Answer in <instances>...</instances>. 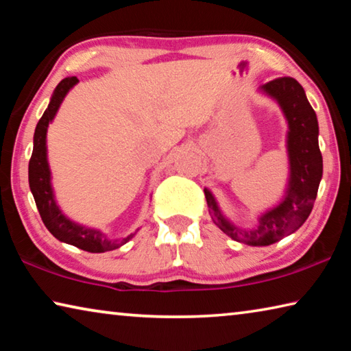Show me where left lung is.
<instances>
[{
	"label": "left lung",
	"mask_w": 351,
	"mask_h": 351,
	"mask_svg": "<svg viewBox=\"0 0 351 351\" xmlns=\"http://www.w3.org/2000/svg\"><path fill=\"white\" fill-rule=\"evenodd\" d=\"M261 90L277 100L289 125L288 154L291 175L287 197L274 209L260 217L258 228L245 230L235 228L221 215L213 195L204 189L213 223L232 240L249 246H268L295 232L310 217L317 197L319 182L322 180L317 117L308 102L304 88L293 77H278L261 86Z\"/></svg>",
	"instance_id": "obj_1"
}]
</instances>
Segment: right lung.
Here are the masks:
<instances>
[{"label":"right lung","mask_w":351,"mask_h":351,"mask_svg":"<svg viewBox=\"0 0 351 351\" xmlns=\"http://www.w3.org/2000/svg\"><path fill=\"white\" fill-rule=\"evenodd\" d=\"M77 82H79L77 77H66V79H63L58 83L54 94H52L49 105H47L46 111L37 123L34 134V150L31 161H29V187H31V192L34 195L35 204H37L41 219H43L47 230L57 240L68 243V245H73L88 252H106L125 245L134 234H130L122 240H110L100 230L83 228V226L73 223L58 209L51 187V171L46 159L47 125L54 119L64 96H66L68 91Z\"/></svg>","instance_id":"1"}]
</instances>
